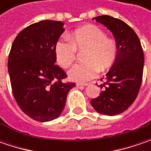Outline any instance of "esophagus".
<instances>
[{"label":"esophagus","instance_id":"34e87169","mask_svg":"<svg viewBox=\"0 0 151 151\" xmlns=\"http://www.w3.org/2000/svg\"><path fill=\"white\" fill-rule=\"evenodd\" d=\"M88 86V83H80V82L76 83V86Z\"/></svg>","mask_w":151,"mask_h":151}]
</instances>
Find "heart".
I'll list each match as a JSON object with an SVG mask.
<instances>
[{"mask_svg": "<svg viewBox=\"0 0 151 151\" xmlns=\"http://www.w3.org/2000/svg\"><path fill=\"white\" fill-rule=\"evenodd\" d=\"M68 39H59L55 45L56 61L62 68H69L75 62L77 51L85 50L82 63L75 65L69 70L70 78L85 82L95 77L98 70L105 71L118 56L116 42L107 37L99 27L88 24L79 27L69 35Z\"/></svg>", "mask_w": 151, "mask_h": 151, "instance_id": "obj_1", "label": "heart"}]
</instances>
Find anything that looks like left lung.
<instances>
[{
    "label": "left lung",
    "instance_id": "obj_1",
    "mask_svg": "<svg viewBox=\"0 0 151 151\" xmlns=\"http://www.w3.org/2000/svg\"><path fill=\"white\" fill-rule=\"evenodd\" d=\"M113 32L118 45V56L107 73L102 91L91 104L97 113L114 116L127 110L135 101L142 83L144 52L132 27L124 21L108 15L93 17Z\"/></svg>",
    "mask_w": 151,
    "mask_h": 151
}]
</instances>
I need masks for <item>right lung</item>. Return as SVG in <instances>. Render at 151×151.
<instances>
[{"label": "right lung", "instance_id": "right-lung-1", "mask_svg": "<svg viewBox=\"0 0 151 151\" xmlns=\"http://www.w3.org/2000/svg\"><path fill=\"white\" fill-rule=\"evenodd\" d=\"M60 21L44 20L22 30L12 45L8 72L12 93L22 111L48 122L62 113L76 83L63 82L66 73L55 65V45L65 32Z\"/></svg>", "mask_w": 151, "mask_h": 151}]
</instances>
